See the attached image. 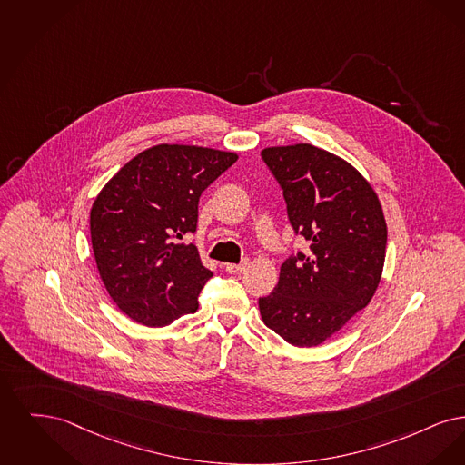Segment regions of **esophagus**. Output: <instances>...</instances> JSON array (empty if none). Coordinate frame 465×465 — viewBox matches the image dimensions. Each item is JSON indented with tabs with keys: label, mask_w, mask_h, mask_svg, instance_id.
Listing matches in <instances>:
<instances>
[{
	"label": "esophagus",
	"mask_w": 465,
	"mask_h": 465,
	"mask_svg": "<svg viewBox=\"0 0 465 465\" xmlns=\"http://www.w3.org/2000/svg\"><path fill=\"white\" fill-rule=\"evenodd\" d=\"M246 263H248V261H242V263H225L223 267H225V271H227V272H231V274H238V272H242V271H244Z\"/></svg>",
	"instance_id": "34e87169"
}]
</instances>
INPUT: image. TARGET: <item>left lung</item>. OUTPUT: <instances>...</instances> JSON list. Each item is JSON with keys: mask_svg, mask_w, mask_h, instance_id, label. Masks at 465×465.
I'll return each mask as SVG.
<instances>
[{"mask_svg": "<svg viewBox=\"0 0 465 465\" xmlns=\"http://www.w3.org/2000/svg\"><path fill=\"white\" fill-rule=\"evenodd\" d=\"M283 191L288 221L309 242L290 255L274 292L259 299L263 323L292 345L314 347L371 301L384 269L387 225L363 175L311 143L261 153Z\"/></svg>", "mask_w": 465, "mask_h": 465, "instance_id": "obj_1", "label": "left lung"}]
</instances>
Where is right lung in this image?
Segmentation results:
<instances>
[{
	"label": "right lung",
	"mask_w": 465,
	"mask_h": 465,
	"mask_svg": "<svg viewBox=\"0 0 465 465\" xmlns=\"http://www.w3.org/2000/svg\"><path fill=\"white\" fill-rule=\"evenodd\" d=\"M236 160L234 153L162 143L104 185L90 212L92 248L109 297L134 322L164 326L196 312L213 274L193 242L177 240L196 231L203 191Z\"/></svg>",
	"instance_id": "add662e5"
}]
</instances>
